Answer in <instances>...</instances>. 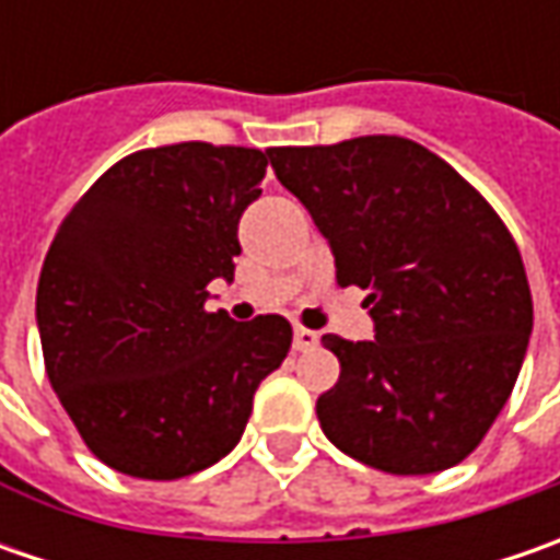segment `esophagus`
I'll return each mask as SVG.
<instances>
[{
  "label": "esophagus",
  "mask_w": 560,
  "mask_h": 560,
  "mask_svg": "<svg viewBox=\"0 0 560 560\" xmlns=\"http://www.w3.org/2000/svg\"><path fill=\"white\" fill-rule=\"evenodd\" d=\"M317 342H320V334H314L308 327H295V330H292V349H295V352L314 349Z\"/></svg>",
  "instance_id": "1"
}]
</instances>
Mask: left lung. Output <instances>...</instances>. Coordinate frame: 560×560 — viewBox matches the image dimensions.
<instances>
[{"label":"left lung","mask_w":560,"mask_h":560,"mask_svg":"<svg viewBox=\"0 0 560 560\" xmlns=\"http://www.w3.org/2000/svg\"><path fill=\"white\" fill-rule=\"evenodd\" d=\"M308 208L336 283L371 295L374 339L327 334L339 380L317 398L324 436L355 462L418 477L464 462L517 383L533 295L492 205L405 137L268 149Z\"/></svg>","instance_id":"1"}]
</instances>
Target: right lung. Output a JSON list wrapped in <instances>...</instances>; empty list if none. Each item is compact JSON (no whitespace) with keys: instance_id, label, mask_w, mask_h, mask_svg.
Listing matches in <instances>:
<instances>
[{"instance_id":"add662e5","label":"right lung","mask_w":560,"mask_h":560,"mask_svg":"<svg viewBox=\"0 0 560 560\" xmlns=\"http://www.w3.org/2000/svg\"><path fill=\"white\" fill-rule=\"evenodd\" d=\"M268 152L177 142L112 164L55 233L36 327L55 396L98 462L180 480L240 442L258 383L283 364L280 314L205 312L233 280L240 218Z\"/></svg>"}]
</instances>
